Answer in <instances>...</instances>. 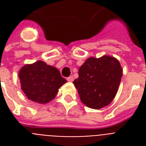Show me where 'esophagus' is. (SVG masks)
Returning <instances> with one entry per match:
<instances>
[{
  "label": "esophagus",
  "mask_w": 146,
  "mask_h": 146,
  "mask_svg": "<svg viewBox=\"0 0 146 146\" xmlns=\"http://www.w3.org/2000/svg\"><path fill=\"white\" fill-rule=\"evenodd\" d=\"M67 81H68V82H73V76H70V77L67 78Z\"/></svg>",
  "instance_id": "esophagus-1"
}]
</instances>
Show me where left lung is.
Listing matches in <instances>:
<instances>
[{
    "mask_svg": "<svg viewBox=\"0 0 146 146\" xmlns=\"http://www.w3.org/2000/svg\"><path fill=\"white\" fill-rule=\"evenodd\" d=\"M123 69L117 58L103 55L89 57L79 69V77L73 82L80 100L88 108L108 106L117 93Z\"/></svg>",
    "mask_w": 146,
    "mask_h": 146,
    "instance_id": "obj_1",
    "label": "left lung"
}]
</instances>
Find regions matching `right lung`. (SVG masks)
I'll list each match as a JSON object with an SVG mask.
<instances>
[{"mask_svg":"<svg viewBox=\"0 0 146 146\" xmlns=\"http://www.w3.org/2000/svg\"><path fill=\"white\" fill-rule=\"evenodd\" d=\"M21 89L28 99L47 104L57 95L58 89L66 81L58 69L42 60L26 64L19 71Z\"/></svg>","mask_w":146,"mask_h":146,"instance_id":"1","label":"right lung"}]
</instances>
